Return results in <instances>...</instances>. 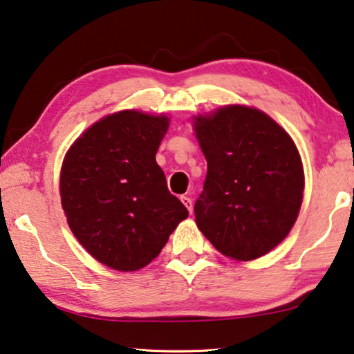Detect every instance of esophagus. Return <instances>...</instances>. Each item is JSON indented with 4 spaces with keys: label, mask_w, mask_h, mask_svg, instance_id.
<instances>
[{
    "label": "esophagus",
    "mask_w": 354,
    "mask_h": 354,
    "mask_svg": "<svg viewBox=\"0 0 354 354\" xmlns=\"http://www.w3.org/2000/svg\"><path fill=\"white\" fill-rule=\"evenodd\" d=\"M181 202L184 203V207L187 208L189 213H192V198H189V197H186V196H183V197H181Z\"/></svg>",
    "instance_id": "1"
}]
</instances>
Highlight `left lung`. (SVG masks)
I'll return each mask as SVG.
<instances>
[{
  "label": "left lung",
  "mask_w": 354,
  "mask_h": 354,
  "mask_svg": "<svg viewBox=\"0 0 354 354\" xmlns=\"http://www.w3.org/2000/svg\"><path fill=\"white\" fill-rule=\"evenodd\" d=\"M192 128L207 158L197 227L231 260L266 255L300 213L305 171L295 142L268 113L241 104L197 113Z\"/></svg>",
  "instance_id": "8db88e82"
}]
</instances>
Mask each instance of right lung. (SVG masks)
Returning <instances> with one entry per match:
<instances>
[{
    "label": "right lung",
    "instance_id": "add662e5",
    "mask_svg": "<svg viewBox=\"0 0 354 354\" xmlns=\"http://www.w3.org/2000/svg\"><path fill=\"white\" fill-rule=\"evenodd\" d=\"M168 127L165 113H109L84 129L64 157L59 192L67 225L84 250L111 270L147 266L189 216L156 162Z\"/></svg>",
    "mask_w": 354,
    "mask_h": 354
}]
</instances>
